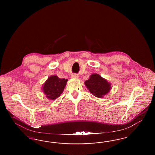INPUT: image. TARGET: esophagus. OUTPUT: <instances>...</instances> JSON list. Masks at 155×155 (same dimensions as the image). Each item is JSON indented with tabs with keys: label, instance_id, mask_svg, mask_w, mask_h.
<instances>
[{
	"label": "esophagus",
	"instance_id": "1",
	"mask_svg": "<svg viewBox=\"0 0 155 155\" xmlns=\"http://www.w3.org/2000/svg\"><path fill=\"white\" fill-rule=\"evenodd\" d=\"M71 77L73 78H78V75L76 74H73L71 75Z\"/></svg>",
	"mask_w": 155,
	"mask_h": 155
}]
</instances>
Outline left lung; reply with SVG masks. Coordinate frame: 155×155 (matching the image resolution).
Masks as SVG:
<instances>
[{"instance_id": "obj_1", "label": "left lung", "mask_w": 155, "mask_h": 155, "mask_svg": "<svg viewBox=\"0 0 155 155\" xmlns=\"http://www.w3.org/2000/svg\"><path fill=\"white\" fill-rule=\"evenodd\" d=\"M84 84L91 94L99 98H103L112 89L111 84L97 73L91 74L89 78L84 81Z\"/></svg>"}]
</instances>
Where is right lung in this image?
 Listing matches in <instances>:
<instances>
[{
  "label": "right lung",
  "mask_w": 155,
  "mask_h": 155,
  "mask_svg": "<svg viewBox=\"0 0 155 155\" xmlns=\"http://www.w3.org/2000/svg\"><path fill=\"white\" fill-rule=\"evenodd\" d=\"M68 80L58 78L57 75H51L43 84L42 93L47 98L55 100L60 96L65 89Z\"/></svg>",
  "instance_id": "add662e5"
}]
</instances>
